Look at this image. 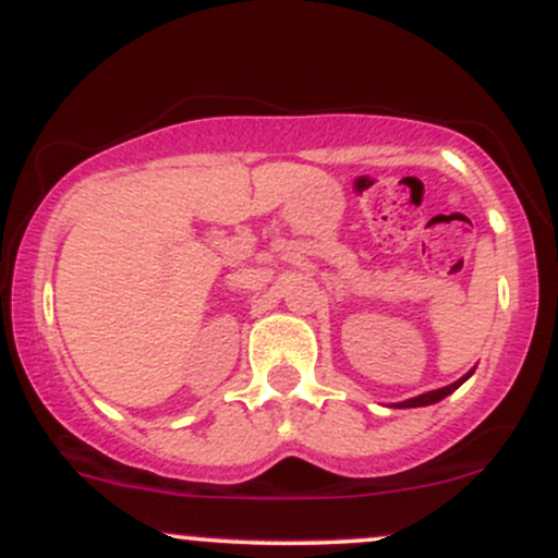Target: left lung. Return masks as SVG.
<instances>
[{"label": "left lung", "instance_id": "8db88e82", "mask_svg": "<svg viewBox=\"0 0 558 558\" xmlns=\"http://www.w3.org/2000/svg\"><path fill=\"white\" fill-rule=\"evenodd\" d=\"M472 373H475V369H470V373H466L464 378H459V380H456V384H451V386L437 388V391H426V393H421V397H413V399H404V402H397V404H393V408H424V404H435V402H440V399H446L448 393H453L456 388H459L461 384H464V380L470 378Z\"/></svg>", "mask_w": 558, "mask_h": 558}]
</instances>
